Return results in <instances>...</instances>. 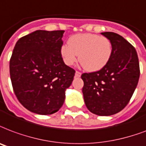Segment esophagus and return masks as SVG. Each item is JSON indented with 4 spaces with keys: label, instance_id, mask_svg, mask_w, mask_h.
Masks as SVG:
<instances>
[{
    "label": "esophagus",
    "instance_id": "obj_1",
    "mask_svg": "<svg viewBox=\"0 0 146 146\" xmlns=\"http://www.w3.org/2000/svg\"><path fill=\"white\" fill-rule=\"evenodd\" d=\"M75 76H76V77H80V76H81L80 72H79V71H76Z\"/></svg>",
    "mask_w": 146,
    "mask_h": 146
}]
</instances>
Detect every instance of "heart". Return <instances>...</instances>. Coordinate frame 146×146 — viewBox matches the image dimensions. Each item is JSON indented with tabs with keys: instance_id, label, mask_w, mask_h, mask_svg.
<instances>
[{
	"instance_id": "1",
	"label": "heart",
	"mask_w": 146,
	"mask_h": 146,
	"mask_svg": "<svg viewBox=\"0 0 146 146\" xmlns=\"http://www.w3.org/2000/svg\"><path fill=\"white\" fill-rule=\"evenodd\" d=\"M112 44L106 36L94 33H78L70 36L68 44L60 48L66 65L72 66L77 60L89 72H96L106 66L112 56Z\"/></svg>"
}]
</instances>
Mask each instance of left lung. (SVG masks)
<instances>
[{
  "label": "left lung",
  "mask_w": 146,
  "mask_h": 146,
  "mask_svg": "<svg viewBox=\"0 0 146 146\" xmlns=\"http://www.w3.org/2000/svg\"><path fill=\"white\" fill-rule=\"evenodd\" d=\"M112 44V56L102 70L83 73V94L86 107L98 115H111L129 102L139 79V63L134 46L113 32L101 33Z\"/></svg>",
  "instance_id": "1"
}]
</instances>
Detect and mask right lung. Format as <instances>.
I'll return each mask as SVG.
<instances>
[{"label": "right lung", "mask_w": 146, "mask_h": 146, "mask_svg": "<svg viewBox=\"0 0 146 146\" xmlns=\"http://www.w3.org/2000/svg\"><path fill=\"white\" fill-rule=\"evenodd\" d=\"M64 31L38 30L18 40L10 60V75L19 102L32 113L50 115L65 100L75 70L60 55Z\"/></svg>", "instance_id": "right-lung-1"}]
</instances>
